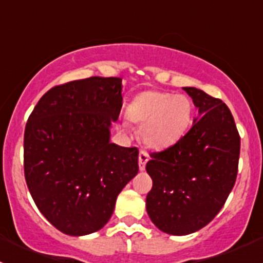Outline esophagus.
Returning <instances> with one entry per match:
<instances>
[{"label":"esophagus","instance_id":"34e87169","mask_svg":"<svg viewBox=\"0 0 263 263\" xmlns=\"http://www.w3.org/2000/svg\"><path fill=\"white\" fill-rule=\"evenodd\" d=\"M150 159V155H148L147 151L141 150L139 154V168L140 171H145V166H146V163Z\"/></svg>","mask_w":263,"mask_h":263}]
</instances>
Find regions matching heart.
Returning <instances> with one entry per match:
<instances>
[{"label":"heart","instance_id":"heart-1","mask_svg":"<svg viewBox=\"0 0 263 263\" xmlns=\"http://www.w3.org/2000/svg\"><path fill=\"white\" fill-rule=\"evenodd\" d=\"M127 116L135 123L142 124V139L148 146L166 148L176 145L190 129L193 104L185 95L145 91L135 98Z\"/></svg>","mask_w":263,"mask_h":263}]
</instances>
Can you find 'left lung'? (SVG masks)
I'll return each mask as SVG.
<instances>
[{
  "mask_svg": "<svg viewBox=\"0 0 263 263\" xmlns=\"http://www.w3.org/2000/svg\"><path fill=\"white\" fill-rule=\"evenodd\" d=\"M198 108L190 131L173 146L151 153L146 196L151 221L164 233L187 235L206 227L234 187L240 137L222 100L196 87H183Z\"/></svg>",
  "mask_w": 263,
  "mask_h": 263,
  "instance_id": "1",
  "label": "left lung"
}]
</instances>
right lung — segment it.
Listing matches in <instances>:
<instances>
[{"mask_svg": "<svg viewBox=\"0 0 263 263\" xmlns=\"http://www.w3.org/2000/svg\"><path fill=\"white\" fill-rule=\"evenodd\" d=\"M122 79L75 80L48 90L26 122L24 174L36 208L60 232L102 229L139 172V148L112 144Z\"/></svg>", "mask_w": 263, "mask_h": 263, "instance_id": "right-lung-1", "label": "right lung"}]
</instances>
